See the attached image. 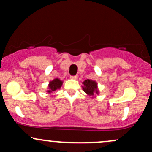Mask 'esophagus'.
<instances>
[{"label":"esophagus","instance_id":"esophagus-1","mask_svg":"<svg viewBox=\"0 0 152 152\" xmlns=\"http://www.w3.org/2000/svg\"><path fill=\"white\" fill-rule=\"evenodd\" d=\"M71 79H74V80H77L78 78V76H71L70 77Z\"/></svg>","mask_w":152,"mask_h":152}]
</instances>
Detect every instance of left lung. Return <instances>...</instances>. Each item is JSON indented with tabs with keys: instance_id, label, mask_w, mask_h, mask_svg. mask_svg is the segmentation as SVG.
Instances as JSON below:
<instances>
[{
	"instance_id": "left-lung-1",
	"label": "left lung",
	"mask_w": 152,
	"mask_h": 152,
	"mask_svg": "<svg viewBox=\"0 0 152 152\" xmlns=\"http://www.w3.org/2000/svg\"><path fill=\"white\" fill-rule=\"evenodd\" d=\"M82 89L88 96H90L91 98L93 99L96 97V95H99V90L98 88V83L96 81L91 79L85 80L82 82Z\"/></svg>"
}]
</instances>
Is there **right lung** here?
<instances>
[{"label":"right lung","instance_id":"right-lung-1","mask_svg":"<svg viewBox=\"0 0 152 152\" xmlns=\"http://www.w3.org/2000/svg\"><path fill=\"white\" fill-rule=\"evenodd\" d=\"M63 82L64 81L59 79L58 78H54L53 80L49 81V83H48V90L46 91V92L48 94H50L52 92L56 91V90L60 89L62 86Z\"/></svg>","mask_w":152,"mask_h":152}]
</instances>
